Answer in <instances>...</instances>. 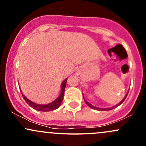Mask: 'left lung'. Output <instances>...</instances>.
<instances>
[{
    "mask_svg": "<svg viewBox=\"0 0 146 146\" xmlns=\"http://www.w3.org/2000/svg\"><path fill=\"white\" fill-rule=\"evenodd\" d=\"M128 93H127L126 96L125 97L124 99H123V100H121V102H119V104H117V106H113V107H111V108H98V107H95V106H93V105L90 104V103H88V102H87V101H86V100H85L84 99V101H85V102H86V104L88 105V106H89V107H90V108H93V109H95V110H110L113 109V108H116V107H117V106H119V105H121V104L123 103V102H124V100H125V98H126V97H127V95H128Z\"/></svg>",
    "mask_w": 146,
    "mask_h": 146,
    "instance_id": "obj_1",
    "label": "left lung"
}]
</instances>
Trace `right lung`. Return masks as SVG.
Listing matches in <instances>:
<instances>
[{
    "label": "right lung",
    "mask_w": 146,
    "mask_h": 146,
    "mask_svg": "<svg viewBox=\"0 0 146 146\" xmlns=\"http://www.w3.org/2000/svg\"><path fill=\"white\" fill-rule=\"evenodd\" d=\"M66 80L67 79L64 80V82L62 84V88H61V93H60V95L59 98L56 99L55 101H53L51 103L48 104L46 105H40V104H35L30 101L29 100H28L26 97L22 93V95H23V98L25 100V102L29 104L31 108H34L37 110H39V111H42V112H48V111H51V110H53L55 109H57L58 108H59L60 104H61L62 102L63 98H64V93L65 90V87H66Z\"/></svg>",
    "instance_id": "1"
}]
</instances>
